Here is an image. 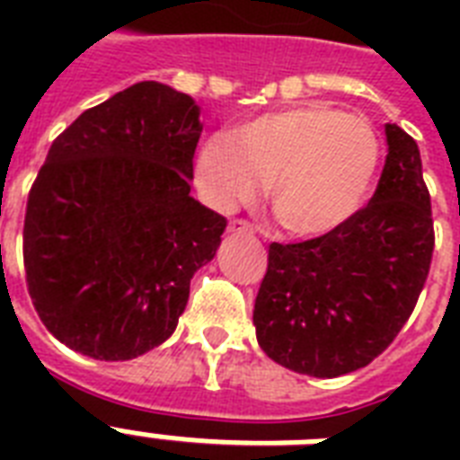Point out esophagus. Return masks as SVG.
<instances>
[{"label":"esophagus","instance_id":"34e87169","mask_svg":"<svg viewBox=\"0 0 460 460\" xmlns=\"http://www.w3.org/2000/svg\"><path fill=\"white\" fill-rule=\"evenodd\" d=\"M229 231L231 234H252V226L245 219H231Z\"/></svg>","mask_w":460,"mask_h":460}]
</instances>
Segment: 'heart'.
I'll return each instance as SVG.
<instances>
[{
    "label": "heart",
    "mask_w": 460,
    "mask_h": 460,
    "mask_svg": "<svg viewBox=\"0 0 460 460\" xmlns=\"http://www.w3.org/2000/svg\"><path fill=\"white\" fill-rule=\"evenodd\" d=\"M379 138L367 119L305 102L248 119L202 143L195 181L209 205L234 208L270 179L281 226L317 236L356 215L379 166Z\"/></svg>",
    "instance_id": "1"
}]
</instances>
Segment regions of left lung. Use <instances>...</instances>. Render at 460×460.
Returning <instances> with one entry per match:
<instances>
[{
    "mask_svg": "<svg viewBox=\"0 0 460 460\" xmlns=\"http://www.w3.org/2000/svg\"><path fill=\"white\" fill-rule=\"evenodd\" d=\"M372 200L324 236L272 243L252 324L274 363L339 377L372 363L413 313L429 274L435 229L420 150L386 124Z\"/></svg>",
    "mask_w": 460,
    "mask_h": 460,
    "instance_id": "1",
    "label": "left lung"
}]
</instances>
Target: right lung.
Masks as SVG:
<instances>
[{"label":"right lung","instance_id":"obj_1","mask_svg":"<svg viewBox=\"0 0 460 460\" xmlns=\"http://www.w3.org/2000/svg\"><path fill=\"white\" fill-rule=\"evenodd\" d=\"M200 107L143 81L54 140L28 195L25 281L68 349L131 360L164 343L226 219L190 198Z\"/></svg>","mask_w":460,"mask_h":460}]
</instances>
